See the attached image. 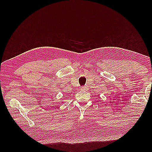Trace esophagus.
Wrapping results in <instances>:
<instances>
[{"label": "esophagus", "mask_w": 152, "mask_h": 152, "mask_svg": "<svg viewBox=\"0 0 152 152\" xmlns=\"http://www.w3.org/2000/svg\"><path fill=\"white\" fill-rule=\"evenodd\" d=\"M82 90H88V87L87 86H82V88H81Z\"/></svg>", "instance_id": "1"}]
</instances>
